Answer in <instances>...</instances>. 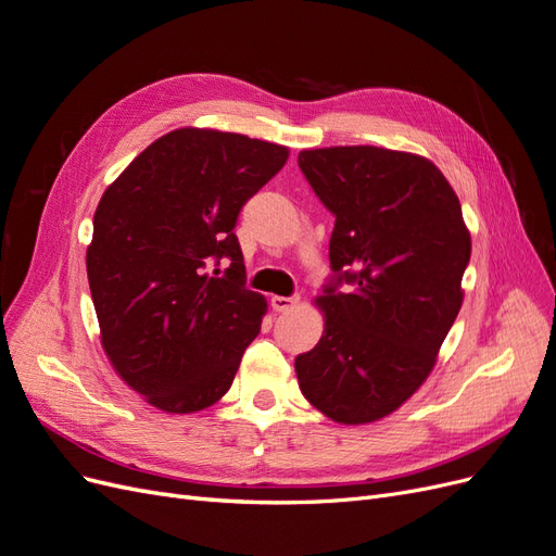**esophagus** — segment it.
<instances>
[{
  "instance_id": "34e87169",
  "label": "esophagus",
  "mask_w": 556,
  "mask_h": 556,
  "mask_svg": "<svg viewBox=\"0 0 556 556\" xmlns=\"http://www.w3.org/2000/svg\"><path fill=\"white\" fill-rule=\"evenodd\" d=\"M296 304H299V296H280V294H274V296H271V308H274L276 313L292 311Z\"/></svg>"
}]
</instances>
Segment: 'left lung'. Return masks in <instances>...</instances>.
Wrapping results in <instances>:
<instances>
[{
	"instance_id": "8db88e82",
	"label": "left lung",
	"mask_w": 556,
	"mask_h": 556,
	"mask_svg": "<svg viewBox=\"0 0 556 556\" xmlns=\"http://www.w3.org/2000/svg\"><path fill=\"white\" fill-rule=\"evenodd\" d=\"M299 166L336 215L329 260L352 285L315 299L325 331L294 359L299 390L333 422H378L422 387L459 315L470 260L462 204L415 153L333 146L301 150Z\"/></svg>"
}]
</instances>
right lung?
Here are the masks:
<instances>
[{
  "instance_id": "1",
  "label": "right lung",
  "mask_w": 556,
  "mask_h": 556,
  "mask_svg": "<svg viewBox=\"0 0 556 556\" xmlns=\"http://www.w3.org/2000/svg\"><path fill=\"white\" fill-rule=\"evenodd\" d=\"M288 157L245 134L180 127L99 199L86 255L99 339L113 371L157 410L188 415L220 401L260 333L266 299L243 288L233 227ZM223 256L232 264L213 279L207 266Z\"/></svg>"
}]
</instances>
